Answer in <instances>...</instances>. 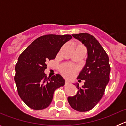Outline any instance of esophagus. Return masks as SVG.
Instances as JSON below:
<instances>
[{
    "label": "esophagus",
    "mask_w": 126,
    "mask_h": 126,
    "mask_svg": "<svg viewBox=\"0 0 126 126\" xmlns=\"http://www.w3.org/2000/svg\"><path fill=\"white\" fill-rule=\"evenodd\" d=\"M69 84V83L68 81H65V86L68 85Z\"/></svg>",
    "instance_id": "1"
}]
</instances>
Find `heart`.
<instances>
[{"label": "heart", "mask_w": 126, "mask_h": 126, "mask_svg": "<svg viewBox=\"0 0 126 126\" xmlns=\"http://www.w3.org/2000/svg\"><path fill=\"white\" fill-rule=\"evenodd\" d=\"M77 71V67L74 65L71 64H64L61 67V72L64 74L68 77L73 76Z\"/></svg>", "instance_id": "b5f03b06"}]
</instances>
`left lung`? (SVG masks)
Returning a JSON list of instances; mask_svg holds the SVG:
<instances>
[{
  "label": "left lung",
  "instance_id": "obj_1",
  "mask_svg": "<svg viewBox=\"0 0 126 126\" xmlns=\"http://www.w3.org/2000/svg\"><path fill=\"white\" fill-rule=\"evenodd\" d=\"M74 38L82 42L87 48L88 58L86 65L77 79L84 80V85L79 86L73 96H69V103L78 112H87L93 109L102 99L109 81L110 66L108 55L100 43L88 33L73 34Z\"/></svg>",
  "mask_w": 126,
  "mask_h": 126
}]
</instances>
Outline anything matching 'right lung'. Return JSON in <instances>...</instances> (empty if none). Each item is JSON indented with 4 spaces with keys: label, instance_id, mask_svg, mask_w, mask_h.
Here are the masks:
<instances>
[{
    "label": "right lung",
    "instance_id": "1",
    "mask_svg": "<svg viewBox=\"0 0 126 126\" xmlns=\"http://www.w3.org/2000/svg\"><path fill=\"white\" fill-rule=\"evenodd\" d=\"M70 34H47L38 38L19 55L14 81L22 100L30 108L42 110L50 105L56 89L65 84L60 74L47 77L46 62L54 59Z\"/></svg>",
    "mask_w": 126,
    "mask_h": 126
}]
</instances>
